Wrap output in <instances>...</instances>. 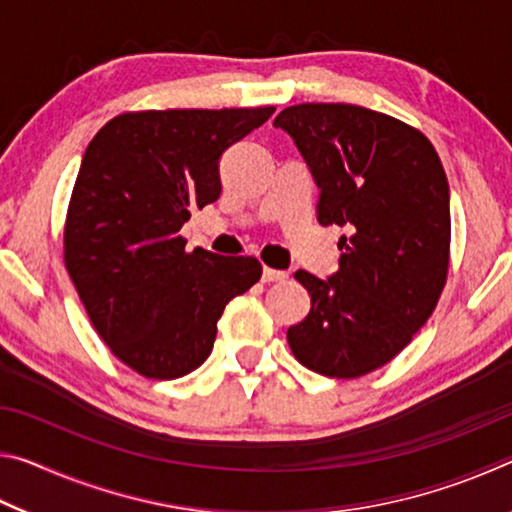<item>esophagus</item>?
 Masks as SVG:
<instances>
[{
    "mask_svg": "<svg viewBox=\"0 0 512 512\" xmlns=\"http://www.w3.org/2000/svg\"><path fill=\"white\" fill-rule=\"evenodd\" d=\"M287 271H277V268H268V266H264V273H262V280L264 282H282V280H287Z\"/></svg>",
    "mask_w": 512,
    "mask_h": 512,
    "instance_id": "esophagus-1",
    "label": "esophagus"
}]
</instances>
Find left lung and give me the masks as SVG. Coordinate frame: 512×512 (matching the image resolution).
I'll return each instance as SVG.
<instances>
[{"label": "left lung", "instance_id": "obj_1", "mask_svg": "<svg viewBox=\"0 0 512 512\" xmlns=\"http://www.w3.org/2000/svg\"><path fill=\"white\" fill-rule=\"evenodd\" d=\"M296 142L320 189L318 223L339 225V271H298L311 309L289 327L293 357L354 379L395 359L427 323L449 271V185L413 126L350 103H300L273 121Z\"/></svg>", "mask_w": 512, "mask_h": 512}]
</instances>
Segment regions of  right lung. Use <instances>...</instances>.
<instances>
[{"label":"right lung","mask_w":512,"mask_h":512,"mask_svg":"<svg viewBox=\"0 0 512 512\" xmlns=\"http://www.w3.org/2000/svg\"><path fill=\"white\" fill-rule=\"evenodd\" d=\"M273 112H124L85 149L65 266L97 334L142 377L178 379L201 366L225 305L262 277L255 257L187 253L180 228L219 198L223 151Z\"/></svg>","instance_id":"1"}]
</instances>
